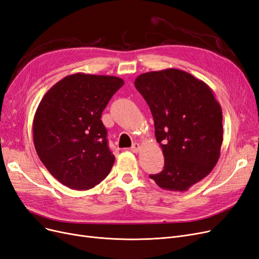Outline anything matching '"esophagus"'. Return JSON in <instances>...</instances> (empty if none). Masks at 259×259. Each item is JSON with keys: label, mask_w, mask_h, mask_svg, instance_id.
Wrapping results in <instances>:
<instances>
[{"label": "esophagus", "mask_w": 259, "mask_h": 259, "mask_svg": "<svg viewBox=\"0 0 259 259\" xmlns=\"http://www.w3.org/2000/svg\"><path fill=\"white\" fill-rule=\"evenodd\" d=\"M130 149H131L132 153H139L140 149H141V145L139 143H133Z\"/></svg>", "instance_id": "34e87169"}]
</instances>
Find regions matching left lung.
<instances>
[{
  "instance_id": "8db88e82",
  "label": "left lung",
  "mask_w": 259,
  "mask_h": 259,
  "mask_svg": "<svg viewBox=\"0 0 259 259\" xmlns=\"http://www.w3.org/2000/svg\"><path fill=\"white\" fill-rule=\"evenodd\" d=\"M135 86L147 102L163 170L149 178L162 189L186 191L210 174L221 156L223 113L204 81L179 69L139 75Z\"/></svg>"
}]
</instances>
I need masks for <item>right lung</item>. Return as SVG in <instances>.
Returning <instances> with one entry per match:
<instances>
[{"label": "right lung", "instance_id": "right-lung-1", "mask_svg": "<svg viewBox=\"0 0 259 259\" xmlns=\"http://www.w3.org/2000/svg\"><path fill=\"white\" fill-rule=\"evenodd\" d=\"M123 79L76 73L49 89L33 119L40 161L61 184L87 190L110 173L115 157L107 146L102 112Z\"/></svg>", "mask_w": 259, "mask_h": 259}]
</instances>
